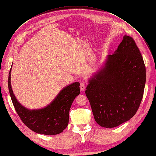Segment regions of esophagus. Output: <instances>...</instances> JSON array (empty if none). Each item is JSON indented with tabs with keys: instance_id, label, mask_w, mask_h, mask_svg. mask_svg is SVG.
Listing matches in <instances>:
<instances>
[{
	"instance_id": "obj_1",
	"label": "esophagus",
	"mask_w": 156,
	"mask_h": 156,
	"mask_svg": "<svg viewBox=\"0 0 156 156\" xmlns=\"http://www.w3.org/2000/svg\"><path fill=\"white\" fill-rule=\"evenodd\" d=\"M85 88H86V83L82 82L81 84H80V88H81V90L83 92L84 90H85Z\"/></svg>"
}]
</instances>
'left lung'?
<instances>
[{
  "label": "left lung",
  "instance_id": "1",
  "mask_svg": "<svg viewBox=\"0 0 156 156\" xmlns=\"http://www.w3.org/2000/svg\"><path fill=\"white\" fill-rule=\"evenodd\" d=\"M145 83L143 56L134 40L125 35L88 79L85 94L97 123L112 128L131 119L142 101Z\"/></svg>",
  "mask_w": 156,
  "mask_h": 156
}]
</instances>
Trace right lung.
<instances>
[{"label":"right lung","instance_id":"add662e5","mask_svg":"<svg viewBox=\"0 0 156 156\" xmlns=\"http://www.w3.org/2000/svg\"><path fill=\"white\" fill-rule=\"evenodd\" d=\"M12 68V66L8 75V89L13 106L23 123L39 134L54 135L62 133L68 125L72 103L80 94V83L75 82L63 88L46 107L29 109L23 106L14 95L11 85Z\"/></svg>","mask_w":156,"mask_h":156}]
</instances>
